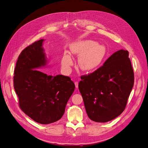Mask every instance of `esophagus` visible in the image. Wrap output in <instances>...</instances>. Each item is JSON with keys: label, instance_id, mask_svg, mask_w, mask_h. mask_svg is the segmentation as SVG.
<instances>
[{"label": "esophagus", "instance_id": "obj_1", "mask_svg": "<svg viewBox=\"0 0 148 148\" xmlns=\"http://www.w3.org/2000/svg\"><path fill=\"white\" fill-rule=\"evenodd\" d=\"M75 84L76 88H78V82H75Z\"/></svg>", "mask_w": 148, "mask_h": 148}]
</instances>
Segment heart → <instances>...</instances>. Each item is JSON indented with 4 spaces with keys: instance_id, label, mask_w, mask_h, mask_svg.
I'll return each mask as SVG.
<instances>
[{
    "instance_id": "obj_1",
    "label": "heart",
    "mask_w": 148,
    "mask_h": 148,
    "mask_svg": "<svg viewBox=\"0 0 148 148\" xmlns=\"http://www.w3.org/2000/svg\"><path fill=\"white\" fill-rule=\"evenodd\" d=\"M70 52L73 55L79 56L78 62L79 68L84 71H92L100 66L106 53L105 46L96 44L92 40H82L71 44ZM73 61L68 53H65L62 59V64L65 69H69Z\"/></svg>"
}]
</instances>
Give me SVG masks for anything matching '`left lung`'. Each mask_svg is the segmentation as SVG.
<instances>
[{
	"mask_svg": "<svg viewBox=\"0 0 148 148\" xmlns=\"http://www.w3.org/2000/svg\"><path fill=\"white\" fill-rule=\"evenodd\" d=\"M128 52L114 53L92 73L82 76L78 88L88 117L96 122L112 120L123 112L134 84Z\"/></svg>",
	"mask_w": 148,
	"mask_h": 148,
	"instance_id": "8db88e82",
	"label": "left lung"
}]
</instances>
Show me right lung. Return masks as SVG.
<instances>
[{"label": "right lung", "instance_id": "add662e5", "mask_svg": "<svg viewBox=\"0 0 148 148\" xmlns=\"http://www.w3.org/2000/svg\"><path fill=\"white\" fill-rule=\"evenodd\" d=\"M44 41H36L21 52L14 71L13 86L23 112L35 122L46 125L62 118L75 86L69 77L47 75L36 70L45 67L48 62Z\"/></svg>", "mask_w": 148, "mask_h": 148}]
</instances>
